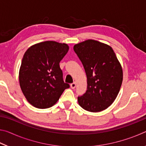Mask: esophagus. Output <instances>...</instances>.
<instances>
[{
    "instance_id": "1",
    "label": "esophagus",
    "mask_w": 146,
    "mask_h": 146,
    "mask_svg": "<svg viewBox=\"0 0 146 146\" xmlns=\"http://www.w3.org/2000/svg\"><path fill=\"white\" fill-rule=\"evenodd\" d=\"M76 87V82H73L72 84H71V88L72 89H75Z\"/></svg>"
}]
</instances>
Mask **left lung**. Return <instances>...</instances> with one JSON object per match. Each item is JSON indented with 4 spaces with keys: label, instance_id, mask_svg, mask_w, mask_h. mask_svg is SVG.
<instances>
[{
    "label": "left lung",
    "instance_id": "obj_1",
    "mask_svg": "<svg viewBox=\"0 0 146 146\" xmlns=\"http://www.w3.org/2000/svg\"><path fill=\"white\" fill-rule=\"evenodd\" d=\"M73 49L87 76V91L78 97L79 105L90 112L107 109L117 98L122 83V68L111 47L95 40L75 44Z\"/></svg>",
    "mask_w": 146,
    "mask_h": 146
}]
</instances>
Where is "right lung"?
<instances>
[{
	"mask_svg": "<svg viewBox=\"0 0 146 146\" xmlns=\"http://www.w3.org/2000/svg\"><path fill=\"white\" fill-rule=\"evenodd\" d=\"M69 50L66 44L45 41L28 49L19 70V83L27 100L34 107L55 104L70 84L63 80L59 63Z\"/></svg>",
	"mask_w": 146,
	"mask_h": 146,
	"instance_id": "1",
	"label": "right lung"
}]
</instances>
